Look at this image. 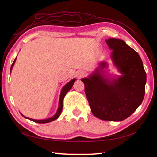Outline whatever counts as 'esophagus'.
<instances>
[{
    "label": "esophagus",
    "instance_id": "1",
    "mask_svg": "<svg viewBox=\"0 0 157 157\" xmlns=\"http://www.w3.org/2000/svg\"><path fill=\"white\" fill-rule=\"evenodd\" d=\"M80 76H81V75H78V77H80Z\"/></svg>",
    "mask_w": 157,
    "mask_h": 157
}]
</instances>
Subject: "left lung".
I'll return each instance as SVG.
<instances>
[{"instance_id": "8db88e82", "label": "left lung", "mask_w": 157, "mask_h": 157, "mask_svg": "<svg viewBox=\"0 0 157 157\" xmlns=\"http://www.w3.org/2000/svg\"><path fill=\"white\" fill-rule=\"evenodd\" d=\"M112 50L111 58L121 75L105 74L102 61L88 78H82L91 111L105 121H121L141 105L145 94L146 74L138 53L120 39L106 40Z\"/></svg>"}]
</instances>
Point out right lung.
<instances>
[{
    "instance_id": "right-lung-1",
    "label": "right lung",
    "mask_w": 157,
    "mask_h": 157,
    "mask_svg": "<svg viewBox=\"0 0 157 157\" xmlns=\"http://www.w3.org/2000/svg\"><path fill=\"white\" fill-rule=\"evenodd\" d=\"M16 59H17V57L14 60V61H13V64H12V65L11 67V70L13 69V65H14L15 63ZM75 80H76V79L75 78H73V79H71V81L69 82L67 84H66L64 86H63V88L61 90V94H60V98H59V106H58L57 111H56V113H55V114L53 115L52 117H51L48 118V119H41V120L40 119V120H38V119H34L28 118V117H27L23 116L22 114H21V115L24 117L26 118V119H28L29 120H31V121H34L36 123H46L51 122L52 121H54V120L56 119L60 116V115L61 114L62 109H63V99H64L65 96V94H67V92L69 91L70 90H71V88H72V86H73V84H74V82H75Z\"/></svg>"
}]
</instances>
